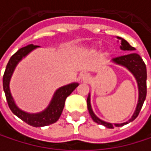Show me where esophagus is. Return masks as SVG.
<instances>
[{"mask_svg": "<svg viewBox=\"0 0 151 151\" xmlns=\"http://www.w3.org/2000/svg\"><path fill=\"white\" fill-rule=\"evenodd\" d=\"M80 79L83 82H88L90 80V76L87 73H83V74L80 75Z\"/></svg>", "mask_w": 151, "mask_h": 151, "instance_id": "esophagus-1", "label": "esophagus"}]
</instances>
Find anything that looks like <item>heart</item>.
I'll use <instances>...</instances> for the list:
<instances>
[{
	"label": "heart",
	"mask_w": 151,
	"mask_h": 151,
	"mask_svg": "<svg viewBox=\"0 0 151 151\" xmlns=\"http://www.w3.org/2000/svg\"><path fill=\"white\" fill-rule=\"evenodd\" d=\"M97 48L96 47H94V46H93V47H90V48H87L86 49V51L87 52H89V53H96L97 52Z\"/></svg>",
	"instance_id": "heart-1"
}]
</instances>
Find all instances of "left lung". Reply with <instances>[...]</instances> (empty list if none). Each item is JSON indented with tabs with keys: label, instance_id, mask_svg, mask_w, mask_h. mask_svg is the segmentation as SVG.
I'll use <instances>...</instances> for the list:
<instances>
[{
	"label": "left lung",
	"instance_id": "8db88e82",
	"mask_svg": "<svg viewBox=\"0 0 151 151\" xmlns=\"http://www.w3.org/2000/svg\"><path fill=\"white\" fill-rule=\"evenodd\" d=\"M118 39L121 40V49L122 50H129V51H132V50H135L136 49L134 47L130 45L125 39L122 38V37H117ZM113 62L116 65H122V66H124L126 67L133 75L136 78V82H137V85H138V92H139V96H138V102H137V105H136V110H135V113L133 114L132 117L126 122H123V123H109V122H104L101 119H99L95 114L93 112V109H92V106H91V103H90V94H88V97H87V101H86V103H87V108H88V111H89V114L92 117V119L98 124H101V125H103L108 129H113L114 127H122L123 125H126L128 124L129 122H133L136 117L138 116L140 111H141V108L143 105V102L145 101V98H146V94H147V84H146V80H147V71H146V65L144 64V62L142 61V58L134 52H130L127 55H124V56H121V57H117V58H113Z\"/></svg>",
	"mask_w": 151,
	"mask_h": 151
}]
</instances>
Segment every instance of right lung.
Returning <instances> with one entry per match:
<instances>
[{"instance_id": "obj_1", "label": "right lung", "mask_w": 151, "mask_h": 151, "mask_svg": "<svg viewBox=\"0 0 151 151\" xmlns=\"http://www.w3.org/2000/svg\"><path fill=\"white\" fill-rule=\"evenodd\" d=\"M38 46L29 45L25 46L18 50L15 54L10 58L7 66L6 70L3 75V90L6 95L7 102L10 110L13 112L17 117H19L21 120L25 122L30 126L33 127H44L50 125L54 122H56L64 109V106L66 98L75 90V88L78 86V83H72L66 86H64L60 88H58L50 101V103L47 106L44 111L37 113V114H29L22 110H21L17 106L15 105L14 99L11 95L10 89H9V81L11 78V76L14 73L15 66L22 59V58L26 57L30 51H32L34 49L37 48Z\"/></svg>"}]
</instances>
